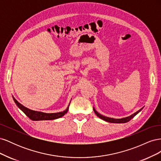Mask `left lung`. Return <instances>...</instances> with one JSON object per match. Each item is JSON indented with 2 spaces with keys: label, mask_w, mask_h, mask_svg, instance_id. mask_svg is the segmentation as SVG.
<instances>
[{
  "label": "left lung",
  "mask_w": 161,
  "mask_h": 161,
  "mask_svg": "<svg viewBox=\"0 0 161 161\" xmlns=\"http://www.w3.org/2000/svg\"><path fill=\"white\" fill-rule=\"evenodd\" d=\"M143 109V108L142 109H140V110H138V111H136V113L133 114L132 115H131L128 117H126V118H121V119H114V118H108V117H105V116H103L101 115L100 114H99L98 112H97L95 108H93V110H94V112L95 114L97 115V116H98L99 118L102 119L103 120L105 121H108V122H110V123H115V124H122V123H126L128 122V121H129L130 120H131V119H132L134 117L135 115H137L140 111H141V110H142Z\"/></svg>",
  "instance_id": "left-lung-1"
}]
</instances>
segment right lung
<instances>
[{
  "instance_id": "obj_1",
  "label": "right lung",
  "mask_w": 161,
  "mask_h": 161,
  "mask_svg": "<svg viewBox=\"0 0 161 161\" xmlns=\"http://www.w3.org/2000/svg\"><path fill=\"white\" fill-rule=\"evenodd\" d=\"M13 100L14 101V103H16L18 108L20 109L24 114H25L29 118L31 119L33 121H40V120H53V119H56L58 118H60L61 117L64 116L67 112L68 110H69V107L66 108V110L63 111L62 112H58V113H53V114H46V113H43V112L41 111H33L31 109H28L25 108V106H23L21 105L20 103L14 98L13 97Z\"/></svg>"
}]
</instances>
